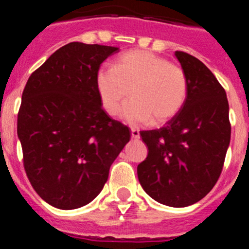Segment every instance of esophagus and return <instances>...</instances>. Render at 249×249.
I'll list each match as a JSON object with an SVG mask.
<instances>
[{
	"instance_id": "obj_1",
	"label": "esophagus",
	"mask_w": 249,
	"mask_h": 249,
	"mask_svg": "<svg viewBox=\"0 0 249 249\" xmlns=\"http://www.w3.org/2000/svg\"><path fill=\"white\" fill-rule=\"evenodd\" d=\"M130 134H132V138H133V139H139V138H140V133H139V130H138V129H134V128H133V129H132V132H130Z\"/></svg>"
}]
</instances>
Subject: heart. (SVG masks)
I'll return each instance as SVG.
<instances>
[{
  "label": "heart",
  "mask_w": 249,
  "mask_h": 249,
  "mask_svg": "<svg viewBox=\"0 0 249 249\" xmlns=\"http://www.w3.org/2000/svg\"><path fill=\"white\" fill-rule=\"evenodd\" d=\"M97 87L104 110L115 115L120 110L127 124L138 125L152 120L163 124L175 116L188 94L184 71L166 58L146 50H134L117 60L115 67H103L97 73Z\"/></svg>",
  "instance_id": "obj_1"
}]
</instances>
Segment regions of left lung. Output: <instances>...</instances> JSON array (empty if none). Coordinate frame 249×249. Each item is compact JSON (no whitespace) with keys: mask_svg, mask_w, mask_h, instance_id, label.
<instances>
[{"mask_svg":"<svg viewBox=\"0 0 249 249\" xmlns=\"http://www.w3.org/2000/svg\"><path fill=\"white\" fill-rule=\"evenodd\" d=\"M175 56L188 80L187 99L164 127L140 132L148 155L138 165V178L156 201L186 207L218 181L231 125L227 93L212 71L189 53Z\"/></svg>","mask_w":249,"mask_h":249,"instance_id":"1","label":"left lung"}]
</instances>
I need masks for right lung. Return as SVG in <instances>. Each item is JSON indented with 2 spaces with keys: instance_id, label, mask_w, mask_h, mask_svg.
Returning a JSON list of instances; mask_svg holds the SVG:
<instances>
[{
  "instance_id": "add662e5",
  "label": "right lung",
  "mask_w": 249,
  "mask_h": 249,
  "mask_svg": "<svg viewBox=\"0 0 249 249\" xmlns=\"http://www.w3.org/2000/svg\"><path fill=\"white\" fill-rule=\"evenodd\" d=\"M119 48L73 42L56 50L27 80L18 114L24 168L38 196L73 210L101 193L129 142L127 125L102 109L97 73Z\"/></svg>"
}]
</instances>
